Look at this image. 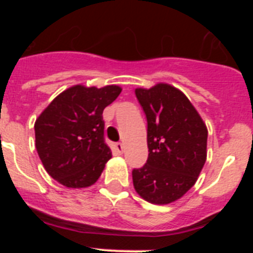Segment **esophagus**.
<instances>
[{
  "instance_id": "esophagus-1",
  "label": "esophagus",
  "mask_w": 253,
  "mask_h": 253,
  "mask_svg": "<svg viewBox=\"0 0 253 253\" xmlns=\"http://www.w3.org/2000/svg\"><path fill=\"white\" fill-rule=\"evenodd\" d=\"M115 151L118 152V153H123V151H124V146H123L122 143H115Z\"/></svg>"
}]
</instances>
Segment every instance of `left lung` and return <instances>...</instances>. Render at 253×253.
Segmentation results:
<instances>
[{
    "label": "left lung",
    "mask_w": 253,
    "mask_h": 253,
    "mask_svg": "<svg viewBox=\"0 0 253 253\" xmlns=\"http://www.w3.org/2000/svg\"><path fill=\"white\" fill-rule=\"evenodd\" d=\"M146 114L148 158L134 169V189L152 204H169L194 186L207 160L208 130L195 107L175 87L137 88Z\"/></svg>",
    "instance_id": "left-lung-1"
}]
</instances>
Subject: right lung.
Listing matches in <instances>:
<instances>
[{
	"instance_id": "add662e5",
	"label": "right lung",
	"mask_w": 253,
	"mask_h": 253,
	"mask_svg": "<svg viewBox=\"0 0 253 253\" xmlns=\"http://www.w3.org/2000/svg\"><path fill=\"white\" fill-rule=\"evenodd\" d=\"M122 92L73 86L58 95L35 122V146L46 172L67 187H87L99 180L111 158L105 143L102 111Z\"/></svg>"
}]
</instances>
